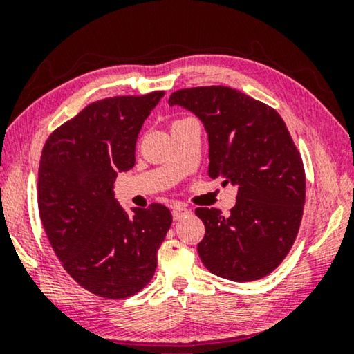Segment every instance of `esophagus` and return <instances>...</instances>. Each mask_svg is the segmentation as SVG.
I'll use <instances>...</instances> for the list:
<instances>
[{
	"label": "esophagus",
	"mask_w": 354,
	"mask_h": 354,
	"mask_svg": "<svg viewBox=\"0 0 354 354\" xmlns=\"http://www.w3.org/2000/svg\"><path fill=\"white\" fill-rule=\"evenodd\" d=\"M190 214V209L185 205H182V203H176V205L172 206V217L174 221H180L182 217H185Z\"/></svg>",
	"instance_id": "obj_1"
}]
</instances>
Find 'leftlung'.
Wrapping results in <instances>:
<instances>
[{
	"label": "left lung",
	"instance_id": "obj_1",
	"mask_svg": "<svg viewBox=\"0 0 354 354\" xmlns=\"http://www.w3.org/2000/svg\"><path fill=\"white\" fill-rule=\"evenodd\" d=\"M201 120L209 140L211 178L239 188L230 216L196 207L206 234L198 243L205 268L222 279L251 282L285 259L303 217L306 177L299 151L277 111L230 86L174 91Z\"/></svg>",
	"mask_w": 354,
	"mask_h": 354
}]
</instances>
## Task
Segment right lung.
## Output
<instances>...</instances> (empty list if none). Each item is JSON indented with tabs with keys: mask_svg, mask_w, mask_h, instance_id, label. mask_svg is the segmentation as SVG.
Segmentation results:
<instances>
[{
	"mask_svg": "<svg viewBox=\"0 0 354 354\" xmlns=\"http://www.w3.org/2000/svg\"><path fill=\"white\" fill-rule=\"evenodd\" d=\"M164 96L95 101L48 137L38 167V212L62 268L80 287L119 299L153 279L158 250L172 224L164 205L133 207L114 198L118 172L135 166L145 119Z\"/></svg>",
	"mask_w": 354,
	"mask_h": 354,
	"instance_id": "right-lung-1",
	"label": "right lung"
}]
</instances>
